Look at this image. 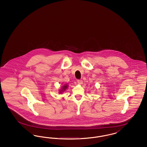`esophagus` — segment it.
<instances>
[{"mask_svg":"<svg viewBox=\"0 0 147 147\" xmlns=\"http://www.w3.org/2000/svg\"><path fill=\"white\" fill-rule=\"evenodd\" d=\"M76 82L79 84L80 85H82L83 84V81L82 80H76Z\"/></svg>","mask_w":147,"mask_h":147,"instance_id":"esophagus-1","label":"esophagus"}]
</instances>
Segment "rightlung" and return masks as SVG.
<instances>
[{
	"instance_id": "right-lung-1",
	"label": "right lung",
	"mask_w": 147,
	"mask_h": 147,
	"mask_svg": "<svg viewBox=\"0 0 147 147\" xmlns=\"http://www.w3.org/2000/svg\"><path fill=\"white\" fill-rule=\"evenodd\" d=\"M68 87V85H67V84L62 85L61 89H59V94H61L62 93H63L67 89Z\"/></svg>"
}]
</instances>
